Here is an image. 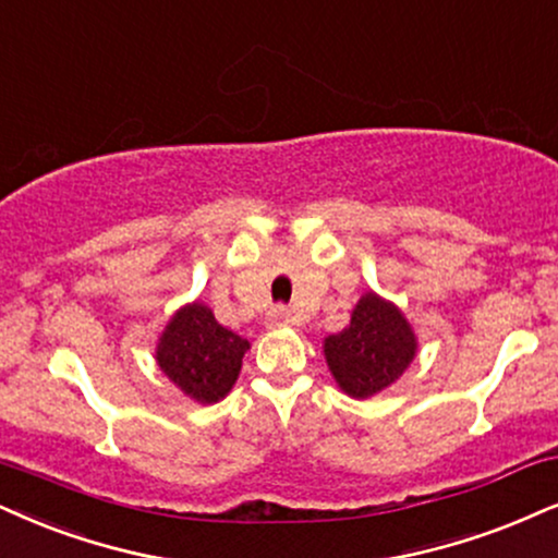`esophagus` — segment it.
<instances>
[{"label":"esophagus","instance_id":"1","mask_svg":"<svg viewBox=\"0 0 558 558\" xmlns=\"http://www.w3.org/2000/svg\"><path fill=\"white\" fill-rule=\"evenodd\" d=\"M266 323L268 326H287V323H290V311H287L284 305H277V307H271V311L266 313Z\"/></svg>","mask_w":558,"mask_h":558}]
</instances>
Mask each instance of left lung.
<instances>
[{
    "label": "left lung",
    "mask_w": 558,
    "mask_h": 558,
    "mask_svg": "<svg viewBox=\"0 0 558 558\" xmlns=\"http://www.w3.org/2000/svg\"><path fill=\"white\" fill-rule=\"evenodd\" d=\"M323 352L343 393L369 398L405 373L416 339L396 305L367 292L356 302L352 323L328 336Z\"/></svg>",
    "instance_id": "8db88e82"
}]
</instances>
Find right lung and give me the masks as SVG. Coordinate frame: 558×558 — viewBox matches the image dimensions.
Masks as SVG:
<instances>
[{
    "label": "right lung",
    "mask_w": 558,
    "mask_h": 558,
    "mask_svg": "<svg viewBox=\"0 0 558 558\" xmlns=\"http://www.w3.org/2000/svg\"><path fill=\"white\" fill-rule=\"evenodd\" d=\"M243 336L219 326L215 313L202 302L183 307L173 315L157 343V364L185 396L198 403H217L230 393L240 375Z\"/></svg>",
    "instance_id": "right-lung-1"
}]
</instances>
